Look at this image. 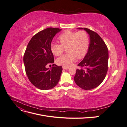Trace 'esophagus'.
Returning a JSON list of instances; mask_svg holds the SVG:
<instances>
[{
	"label": "esophagus",
	"instance_id": "obj_1",
	"mask_svg": "<svg viewBox=\"0 0 127 127\" xmlns=\"http://www.w3.org/2000/svg\"><path fill=\"white\" fill-rule=\"evenodd\" d=\"M69 68V67H66V66H63V69H66V70L68 69Z\"/></svg>",
	"mask_w": 127,
	"mask_h": 127
}]
</instances>
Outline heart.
<instances>
[{"instance_id":"heart-1","label":"heart","mask_w":127,"mask_h":127,"mask_svg":"<svg viewBox=\"0 0 127 127\" xmlns=\"http://www.w3.org/2000/svg\"><path fill=\"white\" fill-rule=\"evenodd\" d=\"M61 44L53 43L51 45L52 53L56 56L63 54L67 48V53L58 58L56 60L58 64L69 66L72 63L85 56L89 47L90 38L85 31H66L59 37Z\"/></svg>"}]
</instances>
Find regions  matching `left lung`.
<instances>
[{
    "mask_svg": "<svg viewBox=\"0 0 127 127\" xmlns=\"http://www.w3.org/2000/svg\"><path fill=\"white\" fill-rule=\"evenodd\" d=\"M83 29L89 34L90 44L87 53L77 64L80 68L77 69L74 80L82 89L90 90L100 85L105 77L109 52L105 42L96 32L89 29Z\"/></svg>",
    "mask_w": 127,
    "mask_h": 127,
    "instance_id": "obj_1",
    "label": "left lung"
}]
</instances>
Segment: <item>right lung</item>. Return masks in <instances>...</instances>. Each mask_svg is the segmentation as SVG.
I'll return each mask as SVG.
<instances>
[{"mask_svg":"<svg viewBox=\"0 0 127 127\" xmlns=\"http://www.w3.org/2000/svg\"><path fill=\"white\" fill-rule=\"evenodd\" d=\"M60 31L59 28H49L38 32L31 39L25 51L26 74L30 82L40 90L51 89L60 79L62 66L53 64L51 69H49L46 66L54 63L51 44L53 37Z\"/></svg>","mask_w":127,"mask_h":127,"instance_id":"obj_1","label":"right lung"}]
</instances>
